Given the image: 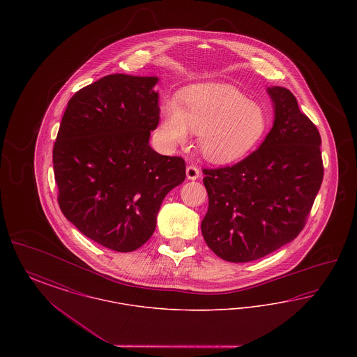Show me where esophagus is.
Instances as JSON below:
<instances>
[{
    "label": "esophagus",
    "instance_id": "esophagus-1",
    "mask_svg": "<svg viewBox=\"0 0 357 357\" xmlns=\"http://www.w3.org/2000/svg\"><path fill=\"white\" fill-rule=\"evenodd\" d=\"M186 175L188 179L195 181V179H198V178H199V175H201V170H199V167H197V166L191 165V166H187Z\"/></svg>",
    "mask_w": 357,
    "mask_h": 357
}]
</instances>
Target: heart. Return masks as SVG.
<instances>
[{"instance_id": "obj_1", "label": "heart", "mask_w": 357, "mask_h": 357, "mask_svg": "<svg viewBox=\"0 0 357 357\" xmlns=\"http://www.w3.org/2000/svg\"><path fill=\"white\" fill-rule=\"evenodd\" d=\"M162 134L171 144H183L191 131L201 136L204 155L214 162H230L253 150L269 127L266 111L227 84L190 88L179 104L166 102Z\"/></svg>"}]
</instances>
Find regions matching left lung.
Segmentation results:
<instances>
[{"label": "left lung", "mask_w": 357, "mask_h": 357, "mask_svg": "<svg viewBox=\"0 0 357 357\" xmlns=\"http://www.w3.org/2000/svg\"><path fill=\"white\" fill-rule=\"evenodd\" d=\"M274 124L259 149L231 166L204 169L207 246L229 262L271 255L305 226L324 176L321 136L282 86L268 88Z\"/></svg>", "instance_id": "obj_1"}]
</instances>
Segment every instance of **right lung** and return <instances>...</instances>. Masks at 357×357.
<instances>
[{
	"label": "right lung",
	"mask_w": 357,
	"mask_h": 357,
	"mask_svg": "<svg viewBox=\"0 0 357 357\" xmlns=\"http://www.w3.org/2000/svg\"><path fill=\"white\" fill-rule=\"evenodd\" d=\"M158 77L108 75L68 102L53 146L59 206L85 237L134 252L153 236L162 201L186 178L181 156L149 144L159 124Z\"/></svg>",
	"instance_id": "1"
}]
</instances>
